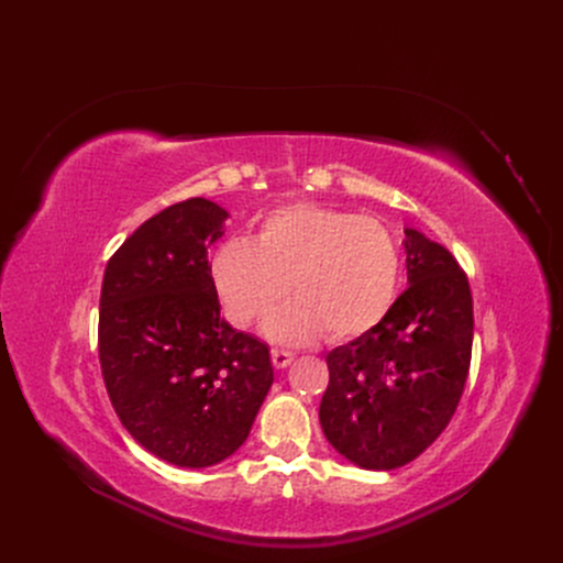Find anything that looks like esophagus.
Masks as SVG:
<instances>
[{
	"label": "esophagus",
	"mask_w": 563,
	"mask_h": 563,
	"mask_svg": "<svg viewBox=\"0 0 563 563\" xmlns=\"http://www.w3.org/2000/svg\"><path fill=\"white\" fill-rule=\"evenodd\" d=\"M291 361H294V353H291V351L272 349V363H274V367L283 369V367H287Z\"/></svg>",
	"instance_id": "obj_1"
}]
</instances>
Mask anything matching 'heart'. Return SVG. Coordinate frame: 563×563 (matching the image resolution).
<instances>
[{"label":"heart","mask_w":563,"mask_h":563,"mask_svg":"<svg viewBox=\"0 0 563 563\" xmlns=\"http://www.w3.org/2000/svg\"><path fill=\"white\" fill-rule=\"evenodd\" d=\"M212 280L234 327H249L289 289L297 297L264 319L266 338L303 344L327 331L331 342H344L369 333L390 312L399 249L372 217L294 202L264 217L255 242H223Z\"/></svg>","instance_id":"obj_1"}]
</instances>
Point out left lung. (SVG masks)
<instances>
[{"label":"left lung","instance_id":"8db88e82","mask_svg":"<svg viewBox=\"0 0 563 563\" xmlns=\"http://www.w3.org/2000/svg\"><path fill=\"white\" fill-rule=\"evenodd\" d=\"M404 232L408 287L378 327L327 356L323 435L365 470L401 467L445 431L472 356L467 276L445 246Z\"/></svg>","mask_w":563,"mask_h":563}]
</instances>
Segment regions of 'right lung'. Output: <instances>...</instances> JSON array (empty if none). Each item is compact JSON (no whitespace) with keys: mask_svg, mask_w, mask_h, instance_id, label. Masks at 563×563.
Wrapping results in <instances>:
<instances>
[{"mask_svg":"<svg viewBox=\"0 0 563 563\" xmlns=\"http://www.w3.org/2000/svg\"><path fill=\"white\" fill-rule=\"evenodd\" d=\"M228 212L175 202L107 262L98 351L115 416L180 467L221 463L244 445L274 383L269 346L221 317L210 249Z\"/></svg>","mask_w":563,"mask_h":563,"instance_id":"right-lung-1","label":"right lung"}]
</instances>
